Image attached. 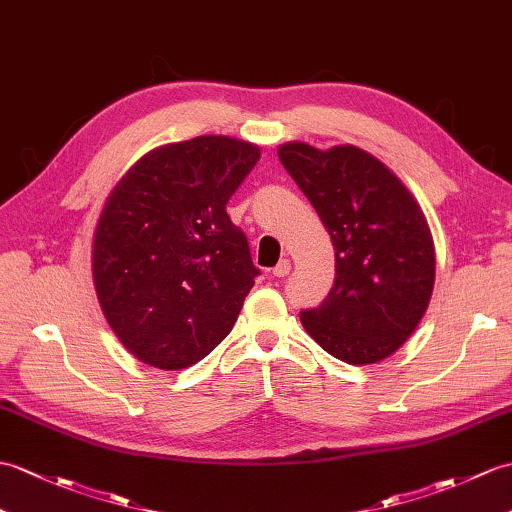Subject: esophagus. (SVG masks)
I'll return each instance as SVG.
<instances>
[{"mask_svg": "<svg viewBox=\"0 0 512 512\" xmlns=\"http://www.w3.org/2000/svg\"><path fill=\"white\" fill-rule=\"evenodd\" d=\"M290 270H292L290 259H281L279 264H277L275 268H272V275H275V277H288Z\"/></svg>", "mask_w": 512, "mask_h": 512, "instance_id": "esophagus-1", "label": "esophagus"}]
</instances>
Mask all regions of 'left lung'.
<instances>
[{
    "label": "left lung",
    "mask_w": 512,
    "mask_h": 512,
    "mask_svg": "<svg viewBox=\"0 0 512 512\" xmlns=\"http://www.w3.org/2000/svg\"><path fill=\"white\" fill-rule=\"evenodd\" d=\"M336 251L334 288L301 323L349 364L395 353L417 329L434 288V242L417 200L382 161L355 146L279 148Z\"/></svg>",
    "instance_id": "obj_1"
}]
</instances>
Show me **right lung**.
<instances>
[{"mask_svg":"<svg viewBox=\"0 0 512 512\" xmlns=\"http://www.w3.org/2000/svg\"><path fill=\"white\" fill-rule=\"evenodd\" d=\"M257 146L196 137L148 152L106 200L93 237L102 312L137 360L178 371L229 336L261 275L227 202Z\"/></svg>","mask_w":512,"mask_h":512,"instance_id":"right-lung-1","label":"right lung"}]
</instances>
